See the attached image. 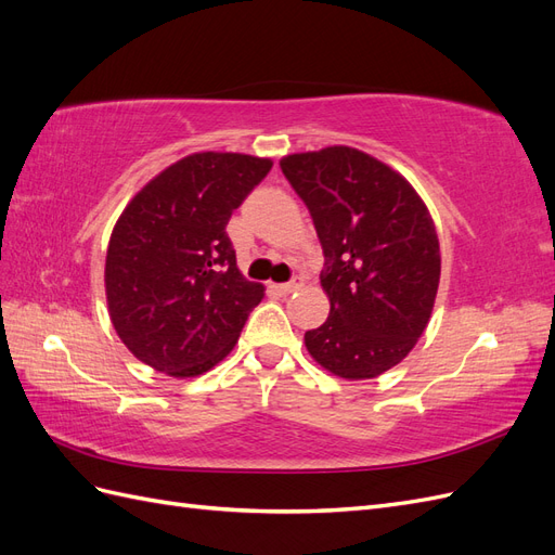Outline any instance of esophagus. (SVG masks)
<instances>
[{"label":"esophagus","mask_w":555,"mask_h":555,"mask_svg":"<svg viewBox=\"0 0 555 555\" xmlns=\"http://www.w3.org/2000/svg\"><path fill=\"white\" fill-rule=\"evenodd\" d=\"M271 287L275 289V292H280V294H292V292H296V289H300L304 287V280L300 278H294V280H289V282H282V284H271Z\"/></svg>","instance_id":"esophagus-1"}]
</instances>
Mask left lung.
Wrapping results in <instances>:
<instances>
[{
	"label": "left lung",
	"mask_w": 555,
	"mask_h": 555,
	"mask_svg": "<svg viewBox=\"0 0 555 555\" xmlns=\"http://www.w3.org/2000/svg\"><path fill=\"white\" fill-rule=\"evenodd\" d=\"M324 249L326 322L306 333L310 357L343 379H373L405 359L428 326L440 241L412 184L357 147L280 159Z\"/></svg>",
	"instance_id": "8db88e82"
}]
</instances>
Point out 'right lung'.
Returning a JSON list of instances; mask_svg holds the SVG:
<instances>
[{
  "instance_id": "obj_1",
  "label": "right lung",
  "mask_w": 555,
  "mask_h": 555,
  "mask_svg": "<svg viewBox=\"0 0 555 555\" xmlns=\"http://www.w3.org/2000/svg\"><path fill=\"white\" fill-rule=\"evenodd\" d=\"M273 162L241 153H194L133 196L106 251L113 328L133 357L171 377L220 363L263 298L243 278L227 224Z\"/></svg>"
}]
</instances>
